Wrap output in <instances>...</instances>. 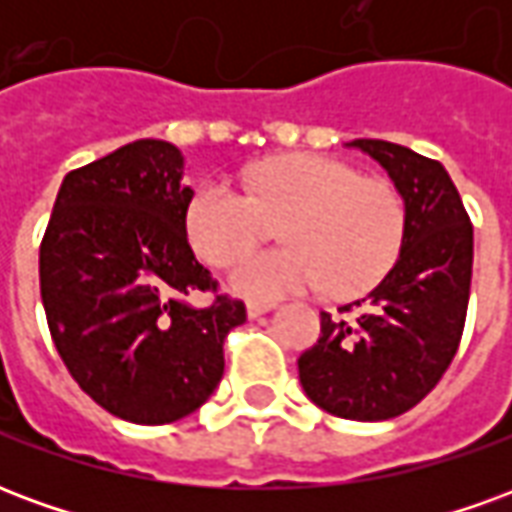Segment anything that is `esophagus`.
<instances>
[{"label": "esophagus", "mask_w": 512, "mask_h": 512, "mask_svg": "<svg viewBox=\"0 0 512 512\" xmlns=\"http://www.w3.org/2000/svg\"><path fill=\"white\" fill-rule=\"evenodd\" d=\"M271 310H274L271 301H249V304H246V315H249V318H260V315H266V312Z\"/></svg>", "instance_id": "1"}]
</instances>
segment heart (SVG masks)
<instances>
[{
  "instance_id": "heart-1",
  "label": "heart",
  "mask_w": 512,
  "mask_h": 512,
  "mask_svg": "<svg viewBox=\"0 0 512 512\" xmlns=\"http://www.w3.org/2000/svg\"><path fill=\"white\" fill-rule=\"evenodd\" d=\"M279 219L288 246L238 260L227 277L238 296H359L395 268L408 233L406 200L389 180L362 178L351 164L315 153L255 164L244 191L205 178L186 200L183 233L202 263L227 266L266 235V222Z\"/></svg>"
}]
</instances>
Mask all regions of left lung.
Masks as SVG:
<instances>
[{"instance_id":"left-lung-1","label":"left lung","mask_w":512,"mask_h":512,"mask_svg":"<svg viewBox=\"0 0 512 512\" xmlns=\"http://www.w3.org/2000/svg\"><path fill=\"white\" fill-rule=\"evenodd\" d=\"M395 180L408 233L395 268L370 299L321 312L318 343L299 356V378L315 406L334 417L376 422L406 414L439 384L458 354L474 233L447 169L384 139H354Z\"/></svg>"}]
</instances>
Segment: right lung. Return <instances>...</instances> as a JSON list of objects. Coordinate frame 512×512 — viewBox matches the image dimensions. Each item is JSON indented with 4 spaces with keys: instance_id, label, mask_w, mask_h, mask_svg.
Instances as JSON below:
<instances>
[{
    "instance_id": "right-lung-1",
    "label": "right lung",
    "mask_w": 512,
    "mask_h": 512,
    "mask_svg": "<svg viewBox=\"0 0 512 512\" xmlns=\"http://www.w3.org/2000/svg\"><path fill=\"white\" fill-rule=\"evenodd\" d=\"M183 156L139 139L65 175L40 241V299L73 381L136 425L186 417L224 373V340L246 321L183 233ZM213 292L194 308L191 292Z\"/></svg>"
}]
</instances>
